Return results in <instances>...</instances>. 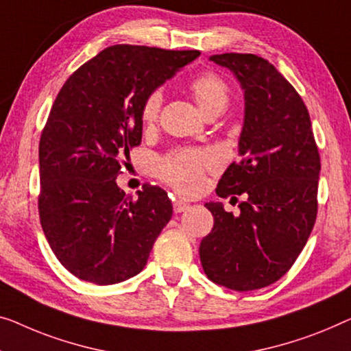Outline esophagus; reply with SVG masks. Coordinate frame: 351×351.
Returning <instances> with one entry per match:
<instances>
[{"instance_id": "34e87169", "label": "esophagus", "mask_w": 351, "mask_h": 351, "mask_svg": "<svg viewBox=\"0 0 351 351\" xmlns=\"http://www.w3.org/2000/svg\"><path fill=\"white\" fill-rule=\"evenodd\" d=\"M191 205L184 200H175L173 202V211L175 213H184L186 209H189Z\"/></svg>"}]
</instances>
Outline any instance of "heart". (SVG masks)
Here are the masks:
<instances>
[{
	"instance_id": "obj_1",
	"label": "heart",
	"mask_w": 351,
	"mask_h": 351,
	"mask_svg": "<svg viewBox=\"0 0 351 351\" xmlns=\"http://www.w3.org/2000/svg\"><path fill=\"white\" fill-rule=\"evenodd\" d=\"M193 99L205 117L213 112H223L228 104L230 91L222 77L213 72L193 78L189 85ZM162 107V93L153 91L145 99L142 107V121L145 125H153L158 121ZM216 165V158L208 151L180 149L162 158L158 170L162 180L173 189L182 193H193L202 186L203 175L208 169Z\"/></svg>"
}]
</instances>
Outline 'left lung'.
Segmentation results:
<instances>
[{
	"instance_id": "left-lung-1",
	"label": "left lung",
	"mask_w": 351,
	"mask_h": 351,
	"mask_svg": "<svg viewBox=\"0 0 351 351\" xmlns=\"http://www.w3.org/2000/svg\"><path fill=\"white\" fill-rule=\"evenodd\" d=\"M244 90L241 160L219 181V197L237 198L239 216L222 203H206L214 217L200 243L205 274L237 291L279 280L304 249L317 219L320 154L307 107L291 83L261 56L213 55Z\"/></svg>"
}]
</instances>
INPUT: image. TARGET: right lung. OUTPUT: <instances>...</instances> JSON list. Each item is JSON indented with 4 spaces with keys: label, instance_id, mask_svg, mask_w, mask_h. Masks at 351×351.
Returning a JSON list of instances; mask_svg holds the SVG:
<instances>
[{
    "label": "right lung",
    "instance_id": "add662e5",
    "mask_svg": "<svg viewBox=\"0 0 351 351\" xmlns=\"http://www.w3.org/2000/svg\"><path fill=\"white\" fill-rule=\"evenodd\" d=\"M200 55L119 44L67 78L39 142V217L60 263L97 285L138 274L173 213L165 191L138 198L117 184L129 149L142 142L145 99Z\"/></svg>",
    "mask_w": 351,
    "mask_h": 351
}]
</instances>
